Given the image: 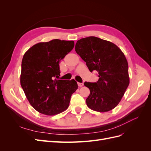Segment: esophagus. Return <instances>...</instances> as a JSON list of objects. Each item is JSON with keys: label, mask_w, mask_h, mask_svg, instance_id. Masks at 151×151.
Masks as SVG:
<instances>
[{"label": "esophagus", "mask_w": 151, "mask_h": 151, "mask_svg": "<svg viewBox=\"0 0 151 151\" xmlns=\"http://www.w3.org/2000/svg\"><path fill=\"white\" fill-rule=\"evenodd\" d=\"M77 84H78V86H79V87H82V86H83L84 85L83 83H77Z\"/></svg>", "instance_id": "34e87169"}]
</instances>
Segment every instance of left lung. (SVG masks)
I'll return each mask as SVG.
<instances>
[{"instance_id":"8db88e82","label":"left lung","mask_w":151,"mask_h":151,"mask_svg":"<svg viewBox=\"0 0 151 151\" xmlns=\"http://www.w3.org/2000/svg\"><path fill=\"white\" fill-rule=\"evenodd\" d=\"M75 50L90 72L96 70L99 74L96 83L84 84L90 90L87 106L99 112L115 108L130 83L129 65L124 53L116 45L95 36L77 41Z\"/></svg>"}]
</instances>
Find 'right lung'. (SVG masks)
<instances>
[{
    "mask_svg": "<svg viewBox=\"0 0 151 151\" xmlns=\"http://www.w3.org/2000/svg\"><path fill=\"white\" fill-rule=\"evenodd\" d=\"M74 47V41L55 39L35 44L21 63V86L30 104L43 115L52 116L68 108L78 88L74 79L58 80L59 62Z\"/></svg>",
    "mask_w": 151,
    "mask_h": 151,
    "instance_id": "1",
    "label": "right lung"
}]
</instances>
